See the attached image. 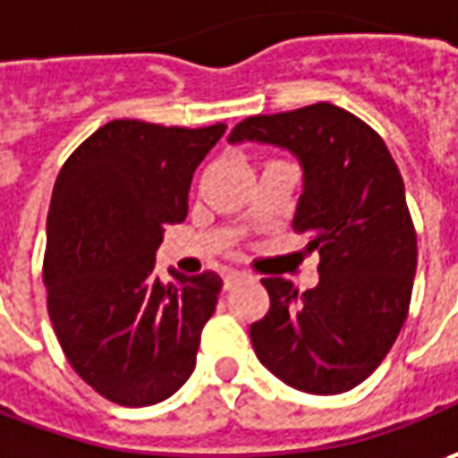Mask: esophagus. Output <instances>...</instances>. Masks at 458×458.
<instances>
[{"label":"esophagus","mask_w":458,"mask_h":458,"mask_svg":"<svg viewBox=\"0 0 458 458\" xmlns=\"http://www.w3.org/2000/svg\"><path fill=\"white\" fill-rule=\"evenodd\" d=\"M243 276H245L243 271H238V268H230V271H225V274H223V286H225V289H233V286H235V284H238V281H241Z\"/></svg>","instance_id":"obj_1"}]
</instances>
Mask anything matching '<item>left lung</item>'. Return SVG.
I'll return each mask as SVG.
<instances>
[{"label":"left lung","mask_w":458,"mask_h":458,"mask_svg":"<svg viewBox=\"0 0 458 458\" xmlns=\"http://www.w3.org/2000/svg\"><path fill=\"white\" fill-rule=\"evenodd\" d=\"M228 141L278 147L299 162L292 225L322 259L319 284L304 293L286 278L260 281L271 309L250 324L256 357L301 393L352 390L401 335L416 276V233L386 141L332 103L250 116Z\"/></svg>","instance_id":"left-lung-1"}]
</instances>
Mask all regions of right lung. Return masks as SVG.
<instances>
[{
  "mask_svg": "<svg viewBox=\"0 0 458 458\" xmlns=\"http://www.w3.org/2000/svg\"><path fill=\"white\" fill-rule=\"evenodd\" d=\"M108 121L72 151L47 213V311L63 352L103 398L141 408L195 370L199 332L223 281L213 271L157 276L166 225L187 217L192 174L225 134Z\"/></svg>",
  "mask_w": 458,
  "mask_h": 458,
  "instance_id": "right-lung-1",
  "label": "right lung"
}]
</instances>
